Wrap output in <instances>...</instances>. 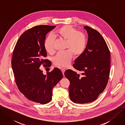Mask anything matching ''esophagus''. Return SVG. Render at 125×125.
<instances>
[{"label":"esophagus","mask_w":125,"mask_h":125,"mask_svg":"<svg viewBox=\"0 0 125 125\" xmlns=\"http://www.w3.org/2000/svg\"><path fill=\"white\" fill-rule=\"evenodd\" d=\"M65 70H66V69H65V68H61V71H62V73H63V75H64V72H65Z\"/></svg>","instance_id":"obj_1"}]
</instances>
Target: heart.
<instances>
[{"instance_id":"b5f03b06","label":"heart","mask_w":125,"mask_h":125,"mask_svg":"<svg viewBox=\"0 0 125 125\" xmlns=\"http://www.w3.org/2000/svg\"><path fill=\"white\" fill-rule=\"evenodd\" d=\"M53 36L66 41V51L58 53L53 58V63L56 66L66 67L72 60L73 54L75 56L81 55L84 51L86 44L85 35L81 31L70 25H64L58 28L53 33ZM44 47L47 52H54L53 40L49 37L44 42Z\"/></svg>"}]
</instances>
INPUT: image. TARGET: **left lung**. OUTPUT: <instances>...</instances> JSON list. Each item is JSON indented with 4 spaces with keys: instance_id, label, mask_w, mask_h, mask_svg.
Segmentation results:
<instances>
[{
    "instance_id": "1",
    "label": "left lung",
    "mask_w": 125,
    "mask_h": 125,
    "mask_svg": "<svg viewBox=\"0 0 125 125\" xmlns=\"http://www.w3.org/2000/svg\"><path fill=\"white\" fill-rule=\"evenodd\" d=\"M88 41L83 52L75 60L73 67L82 73L71 70L65 72L69 80V96L76 103L83 104L96 100L107 84L110 69V52L106 42L96 30L85 26Z\"/></svg>"
}]
</instances>
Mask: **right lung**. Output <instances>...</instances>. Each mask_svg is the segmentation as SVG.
<instances>
[{"instance_id": "1", "label": "right lung", "mask_w": 125, "mask_h": 125, "mask_svg": "<svg viewBox=\"0 0 125 125\" xmlns=\"http://www.w3.org/2000/svg\"><path fill=\"white\" fill-rule=\"evenodd\" d=\"M56 26L39 25L22 33L14 47L11 65L20 92L29 100L42 104L50 102L52 89L63 78L61 71L54 68L43 75L40 67L51 66L44 42L46 34Z\"/></svg>"}]
</instances>
